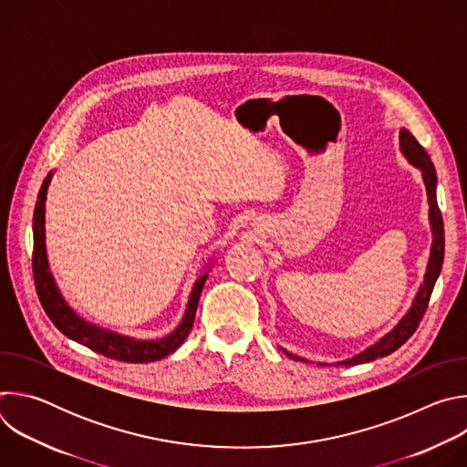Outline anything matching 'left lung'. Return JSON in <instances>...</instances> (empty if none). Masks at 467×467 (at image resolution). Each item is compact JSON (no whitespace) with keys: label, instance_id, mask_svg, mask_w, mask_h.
Listing matches in <instances>:
<instances>
[{"label":"left lung","instance_id":"left-lung-1","mask_svg":"<svg viewBox=\"0 0 467 467\" xmlns=\"http://www.w3.org/2000/svg\"><path fill=\"white\" fill-rule=\"evenodd\" d=\"M399 140H401V151L405 153V157L418 166L423 171V181L427 186V195H429V207H431V225H432V249H431V258H429V265H427V274H425V281L414 299L412 308L407 312V316L397 323V327L388 332V335L377 342L375 346H371L369 349H366L364 353L344 360L340 364L344 366H355V364H364V362H371L375 358L380 357H388L391 355L395 349L401 348L412 335L416 332V328L420 327V321L423 319L436 279L441 272V264H443V249H445V236H443V218L436 202V170L431 162V157L427 155V151L420 146V142L410 135L407 129H403L399 132ZM292 358H297L296 355H290Z\"/></svg>","mask_w":467,"mask_h":467}]
</instances>
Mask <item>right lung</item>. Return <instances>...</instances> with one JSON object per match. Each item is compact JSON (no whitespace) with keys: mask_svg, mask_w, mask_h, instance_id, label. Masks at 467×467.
Wrapping results in <instances>:
<instances>
[{"mask_svg":"<svg viewBox=\"0 0 467 467\" xmlns=\"http://www.w3.org/2000/svg\"><path fill=\"white\" fill-rule=\"evenodd\" d=\"M51 173L44 179L40 192H38V202L35 205V214H33V277H35V286L38 299L42 303V308L46 310L47 317L53 321V325L62 332L64 337H68L88 349L107 357L114 358L119 362H130V364H146V362H155L170 353H173L188 337V332L192 330L195 310L199 297H202L203 285L207 281V274L197 279L193 285V290L190 294L188 308L186 314L181 321V325L168 335L166 338L161 340H151V342H142V340H132L125 338L119 335H114V332L98 328L85 319H81L68 305L64 303L62 296L58 294L55 281L47 270V256H46V244H44V203H46V193H47V184H49Z\"/></svg>","mask_w":467,"mask_h":467,"instance_id":"obj_1","label":"right lung"}]
</instances>
